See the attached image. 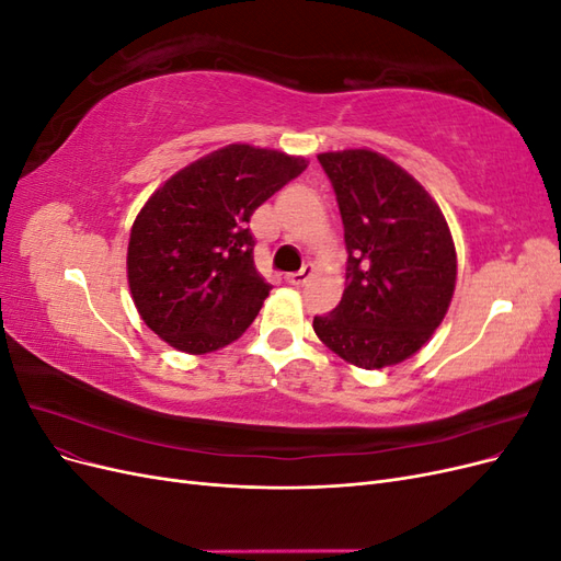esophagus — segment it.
<instances>
[{
    "label": "esophagus",
    "instance_id": "1",
    "mask_svg": "<svg viewBox=\"0 0 561 561\" xmlns=\"http://www.w3.org/2000/svg\"><path fill=\"white\" fill-rule=\"evenodd\" d=\"M311 274H313V268L307 264L301 271H295V274H287L285 280L290 283V285H304V283H307V280L311 278Z\"/></svg>",
    "mask_w": 561,
    "mask_h": 561
}]
</instances>
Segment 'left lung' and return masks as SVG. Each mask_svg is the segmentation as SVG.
<instances>
[{"instance_id":"8db88e82","label":"left lung","mask_w":561,"mask_h":561,"mask_svg":"<svg viewBox=\"0 0 561 561\" xmlns=\"http://www.w3.org/2000/svg\"><path fill=\"white\" fill-rule=\"evenodd\" d=\"M346 241V290L313 318L318 339L363 369L398 365L428 342L456 285V250L433 196L371 149L318 154Z\"/></svg>"}]
</instances>
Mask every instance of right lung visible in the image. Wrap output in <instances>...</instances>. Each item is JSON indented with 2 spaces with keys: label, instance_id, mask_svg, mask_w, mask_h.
Listing matches in <instances>:
<instances>
[{
  "label": "right lung",
  "instance_id": "obj_1",
  "mask_svg": "<svg viewBox=\"0 0 561 561\" xmlns=\"http://www.w3.org/2000/svg\"><path fill=\"white\" fill-rule=\"evenodd\" d=\"M307 159L229 145L149 196L130 229L128 287L151 332L201 355L236 342L271 285L254 268L252 213L295 180Z\"/></svg>",
  "mask_w": 561,
  "mask_h": 561
}]
</instances>
